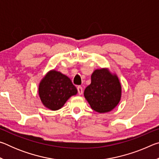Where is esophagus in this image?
I'll use <instances>...</instances> for the list:
<instances>
[{
	"label": "esophagus",
	"instance_id": "esophagus-1",
	"mask_svg": "<svg viewBox=\"0 0 159 159\" xmlns=\"http://www.w3.org/2000/svg\"><path fill=\"white\" fill-rule=\"evenodd\" d=\"M77 89H78V93H79V95H82V94H83V88L81 87V86H78Z\"/></svg>",
	"mask_w": 159,
	"mask_h": 159
}]
</instances>
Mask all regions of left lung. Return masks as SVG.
Masks as SVG:
<instances>
[{"instance_id":"obj_1","label":"left lung","mask_w":159,"mask_h":159,"mask_svg":"<svg viewBox=\"0 0 159 159\" xmlns=\"http://www.w3.org/2000/svg\"><path fill=\"white\" fill-rule=\"evenodd\" d=\"M121 93V84L117 75L108 68H101L93 71L91 83L85 89L84 96L91 108L102 114L116 108Z\"/></svg>"}]
</instances>
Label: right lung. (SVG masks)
Listing matches in <instances>:
<instances>
[{
  "label": "right lung",
  "mask_w": 159,
  "mask_h": 159,
  "mask_svg": "<svg viewBox=\"0 0 159 159\" xmlns=\"http://www.w3.org/2000/svg\"><path fill=\"white\" fill-rule=\"evenodd\" d=\"M77 93L71 79L55 69L48 71L39 85V95L42 104L52 111L61 109L71 96Z\"/></svg>",
  "instance_id": "1"
}]
</instances>
